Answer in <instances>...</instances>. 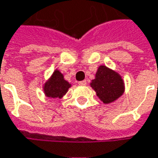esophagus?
Instances as JSON below:
<instances>
[{
    "label": "esophagus",
    "instance_id": "34e87169",
    "mask_svg": "<svg viewBox=\"0 0 158 158\" xmlns=\"http://www.w3.org/2000/svg\"><path fill=\"white\" fill-rule=\"evenodd\" d=\"M79 86H86V85H87V81H86V80H82V81H79Z\"/></svg>",
    "mask_w": 158,
    "mask_h": 158
}]
</instances>
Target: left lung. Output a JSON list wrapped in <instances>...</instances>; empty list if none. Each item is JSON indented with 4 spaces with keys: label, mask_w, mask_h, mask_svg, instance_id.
<instances>
[{
    "label": "left lung",
    "mask_w": 158,
    "mask_h": 158,
    "mask_svg": "<svg viewBox=\"0 0 158 158\" xmlns=\"http://www.w3.org/2000/svg\"><path fill=\"white\" fill-rule=\"evenodd\" d=\"M90 86L98 98L105 104L116 101L125 91V84L121 76L104 65L98 67Z\"/></svg>",
    "instance_id": "left-lung-1"
}]
</instances>
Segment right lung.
<instances>
[{
    "instance_id": "1",
    "label": "right lung",
    "mask_w": 158,
    "mask_h": 158,
    "mask_svg": "<svg viewBox=\"0 0 158 158\" xmlns=\"http://www.w3.org/2000/svg\"><path fill=\"white\" fill-rule=\"evenodd\" d=\"M71 87L67 80L64 79L63 74L56 69L50 76V78L43 85V91L46 97L50 98H61L68 92Z\"/></svg>"
}]
</instances>
